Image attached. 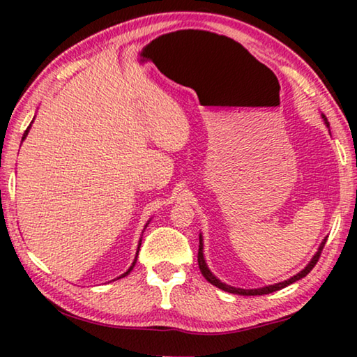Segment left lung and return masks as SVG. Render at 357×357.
<instances>
[{
  "label": "left lung",
  "instance_id": "1",
  "mask_svg": "<svg viewBox=\"0 0 357 357\" xmlns=\"http://www.w3.org/2000/svg\"><path fill=\"white\" fill-rule=\"evenodd\" d=\"M321 118H323V121H324V124L329 128L328 118H326L324 114H321ZM326 241H328V238H324V239L321 241V244H319L317 253L312 257L309 264H307L305 268L302 269V271H299L298 274L293 275V277H289L288 280H283V282H279V283H274V285H268V287H261V288H252V289L236 288V287L227 285V283H223V282H220L219 279H217V277H215L213 273H211V269L208 268V264H206V259H204V253H203V236H202V233H200V247H198V266H200V271H202V274H203L204 279H206L209 283H213L214 287L223 289V291L233 293V294H241V296H261V294H269V293L279 291V289L285 288V287H288V285H291V283H294L296 280L304 279V277H305L307 274H309L310 271L313 269V266L317 264L319 255H321V250H323V247H324V244H326Z\"/></svg>",
  "mask_w": 357,
  "mask_h": 357
}]
</instances>
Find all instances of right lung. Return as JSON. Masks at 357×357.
<instances>
[{
	"mask_svg": "<svg viewBox=\"0 0 357 357\" xmlns=\"http://www.w3.org/2000/svg\"><path fill=\"white\" fill-rule=\"evenodd\" d=\"M33 121H34V118H33ZM33 121H31V124H33ZM31 124H29V126H28V129L25 130V134H23V137H22V142H23V140H25V138H26V135H28V132H29V129H31ZM149 222H151V220H148V223H149ZM148 223H146V225H144V228H143V231H144V229H146V227H148ZM140 245H142V239H140V241H138L137 253H135V258H134V261H132V264H130V268H129L128 271H126V273H124V274H121L119 277H116V279H123V277H126V275H129V274H130V271H132V269H134V266H135V263H137L138 250H140ZM116 279H114V280H116Z\"/></svg>",
	"mask_w": 357,
	"mask_h": 357,
	"instance_id": "1",
	"label": "right lung"
}]
</instances>
